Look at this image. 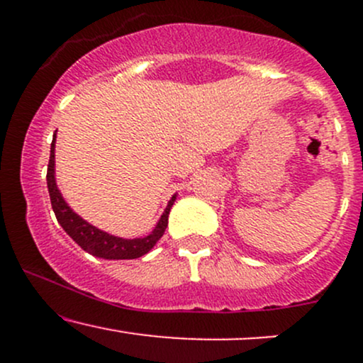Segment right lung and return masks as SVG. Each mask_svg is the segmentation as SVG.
Instances as JSON below:
<instances>
[{"label":"right lung","instance_id":"right-lung-1","mask_svg":"<svg viewBox=\"0 0 363 363\" xmlns=\"http://www.w3.org/2000/svg\"><path fill=\"white\" fill-rule=\"evenodd\" d=\"M54 143H56V135H54L51 143V157H49L48 165V189L54 215H56L61 227L65 228L66 234L72 237L83 251H86L95 257H102V259H136V257L145 256L148 251H152L153 245L160 240L165 228H167L169 213L174 201H176V194L170 198L167 208L162 213L152 234L141 237V239H123V237L107 234L101 228L85 222L80 215L74 213L72 208L68 206V203L65 201V198H62V194L56 186V177H54Z\"/></svg>","mask_w":363,"mask_h":363}]
</instances>
